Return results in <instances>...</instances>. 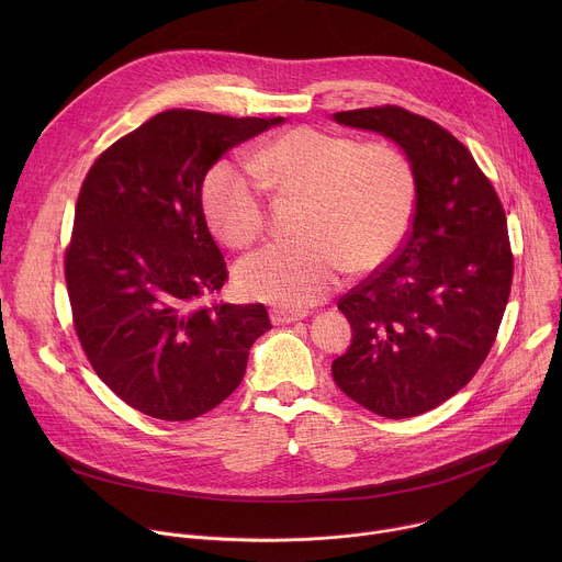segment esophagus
I'll return each instance as SVG.
<instances>
[{"mask_svg": "<svg viewBox=\"0 0 562 562\" xmlns=\"http://www.w3.org/2000/svg\"><path fill=\"white\" fill-rule=\"evenodd\" d=\"M306 311H286V308H273L271 311V323L273 325H291L295 319H302Z\"/></svg>", "mask_w": 562, "mask_h": 562, "instance_id": "34e87169", "label": "esophagus"}]
</instances>
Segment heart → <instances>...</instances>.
<instances>
[{
    "instance_id": "obj_1",
    "label": "heart",
    "mask_w": 562,
    "mask_h": 562,
    "mask_svg": "<svg viewBox=\"0 0 562 562\" xmlns=\"http://www.w3.org/2000/svg\"><path fill=\"white\" fill-rule=\"evenodd\" d=\"M265 187L306 200L308 237L239 260L235 284L282 308L319 302L349 267H380L405 239L418 198L414 162L397 144L297 126L269 142L254 167L220 162L206 176L204 213L228 247L245 249L265 233Z\"/></svg>"
}]
</instances>
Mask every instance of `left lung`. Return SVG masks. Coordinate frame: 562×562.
Here are the masks:
<instances>
[{
  "label": "left lung",
  "mask_w": 562,
  "mask_h": 562,
  "mask_svg": "<svg viewBox=\"0 0 562 562\" xmlns=\"http://www.w3.org/2000/svg\"><path fill=\"white\" fill-rule=\"evenodd\" d=\"M334 120L403 148L418 198L405 245L338 302L353 340L331 373L364 409L414 418L458 393L494 347L514 278L505 209L440 124L391 104Z\"/></svg>",
  "instance_id": "left-lung-1"
}]
</instances>
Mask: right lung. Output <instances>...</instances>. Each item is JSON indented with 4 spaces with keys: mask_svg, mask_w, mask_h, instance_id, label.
I'll return each mask as SVG.
<instances>
[{
    "mask_svg": "<svg viewBox=\"0 0 562 562\" xmlns=\"http://www.w3.org/2000/svg\"><path fill=\"white\" fill-rule=\"evenodd\" d=\"M282 117L171 109L111 144L75 206L64 276L75 334L124 403L193 420L243 382L265 304H202L228 280L202 209L217 159Z\"/></svg>",
    "mask_w": 562,
    "mask_h": 562,
    "instance_id": "right-lung-1",
    "label": "right lung"
}]
</instances>
